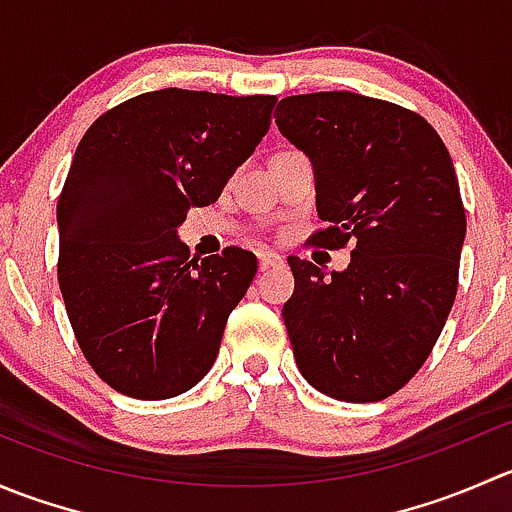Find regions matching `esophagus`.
<instances>
[{
	"label": "esophagus",
	"instance_id": "1",
	"mask_svg": "<svg viewBox=\"0 0 512 512\" xmlns=\"http://www.w3.org/2000/svg\"><path fill=\"white\" fill-rule=\"evenodd\" d=\"M260 272L275 270V267H282V257L275 255V252H260Z\"/></svg>",
	"mask_w": 512,
	"mask_h": 512
}]
</instances>
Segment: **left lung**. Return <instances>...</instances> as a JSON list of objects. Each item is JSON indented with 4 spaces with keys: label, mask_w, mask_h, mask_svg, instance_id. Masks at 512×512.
Listing matches in <instances>:
<instances>
[{
    "label": "left lung",
    "mask_w": 512,
    "mask_h": 512,
    "mask_svg": "<svg viewBox=\"0 0 512 512\" xmlns=\"http://www.w3.org/2000/svg\"><path fill=\"white\" fill-rule=\"evenodd\" d=\"M275 123L312 160L327 225L312 242L352 247L332 277L287 257L294 361L332 399L381 401L421 369L456 299L466 210L453 160L426 118L352 91L282 98Z\"/></svg>",
    "instance_id": "obj_1"
}]
</instances>
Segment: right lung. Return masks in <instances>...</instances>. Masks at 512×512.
Here are the masks:
<instances>
[{
  "instance_id": "add662e5",
  "label": "right lung",
  "mask_w": 512,
  "mask_h": 512,
  "mask_svg": "<svg viewBox=\"0 0 512 512\" xmlns=\"http://www.w3.org/2000/svg\"><path fill=\"white\" fill-rule=\"evenodd\" d=\"M275 96L163 89L98 116L59 205V287L81 352L143 401L193 389L215 364L257 257L188 260L178 227L215 203L270 131Z\"/></svg>"
}]
</instances>
